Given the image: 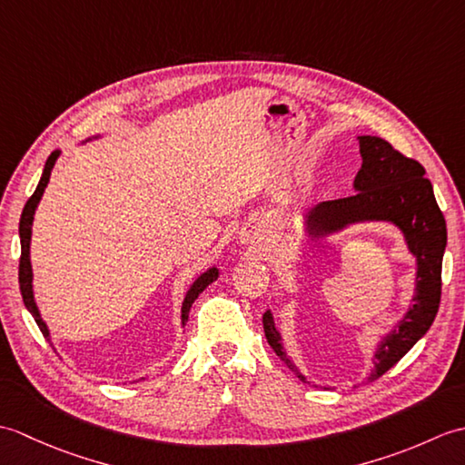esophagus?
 Wrapping results in <instances>:
<instances>
[{"mask_svg":"<svg viewBox=\"0 0 465 465\" xmlns=\"http://www.w3.org/2000/svg\"><path fill=\"white\" fill-rule=\"evenodd\" d=\"M242 240H243V243H255V242H258V230H255L253 225H248L243 230Z\"/></svg>","mask_w":465,"mask_h":465,"instance_id":"esophagus-1","label":"esophagus"}]
</instances>
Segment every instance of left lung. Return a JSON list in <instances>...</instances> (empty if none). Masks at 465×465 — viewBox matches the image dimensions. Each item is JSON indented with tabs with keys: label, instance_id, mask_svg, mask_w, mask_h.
I'll use <instances>...</instances> for the list:
<instances>
[{
	"label": "left lung",
	"instance_id": "1",
	"mask_svg": "<svg viewBox=\"0 0 465 465\" xmlns=\"http://www.w3.org/2000/svg\"><path fill=\"white\" fill-rule=\"evenodd\" d=\"M361 170L353 180L355 193L341 200L322 202L305 213V233L312 240L328 238L343 227L363 222H390L403 233L416 258V293L406 315L385 333L373 353L368 383L393 368L421 340L436 320L441 298V260L448 243L446 220L433 195L426 170L416 160L375 135H358ZM263 331L272 350L305 383L308 378L285 353L273 315L263 313Z\"/></svg>",
	"mask_w": 465,
	"mask_h": 465
}]
</instances>
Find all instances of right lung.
<instances>
[{"instance_id":"obj_1","label":"right lung","mask_w":465,"mask_h":465,"mask_svg":"<svg viewBox=\"0 0 465 465\" xmlns=\"http://www.w3.org/2000/svg\"><path fill=\"white\" fill-rule=\"evenodd\" d=\"M59 153L62 152L55 150V152H52V155L47 157L42 180H39L34 195L27 200L24 212H22V220H19V242H22V258H19V290H22V298H24L27 312L34 315L37 328L42 330L45 340H52V335H49L47 325L42 320V313H39L35 298H34V283H32L34 272H32V260H29V243H32V225H34V215L37 210V203H39V200H42V195L49 183V175H52V170H54ZM217 278H220V270H217L215 265L210 270H205L202 275H197V280L190 285V290H187L183 303H182V325H185L187 318H190L192 303L197 300V295H200L207 288V285L213 283Z\"/></svg>"}]
</instances>
